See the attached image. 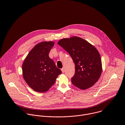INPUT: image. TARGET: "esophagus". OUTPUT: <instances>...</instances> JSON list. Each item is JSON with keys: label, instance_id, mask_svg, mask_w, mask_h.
Segmentation results:
<instances>
[{"label": "esophagus", "instance_id": "34e87169", "mask_svg": "<svg viewBox=\"0 0 125 125\" xmlns=\"http://www.w3.org/2000/svg\"><path fill=\"white\" fill-rule=\"evenodd\" d=\"M61 71L62 73H64L65 72V68H63L61 69Z\"/></svg>", "mask_w": 125, "mask_h": 125}]
</instances>
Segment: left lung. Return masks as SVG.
Here are the masks:
<instances>
[{"instance_id":"obj_1","label":"left lung","mask_w":125,"mask_h":125,"mask_svg":"<svg viewBox=\"0 0 125 125\" xmlns=\"http://www.w3.org/2000/svg\"><path fill=\"white\" fill-rule=\"evenodd\" d=\"M57 43L69 53L74 63L75 73L72 78V83L82 90L94 85L102 72L101 57L97 49L77 36L61 39Z\"/></svg>"}]
</instances>
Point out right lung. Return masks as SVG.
<instances>
[{"label": "right lung", "instance_id": "1", "mask_svg": "<svg viewBox=\"0 0 125 125\" xmlns=\"http://www.w3.org/2000/svg\"><path fill=\"white\" fill-rule=\"evenodd\" d=\"M54 45L52 41H44L37 44L23 62V77L28 85L37 92L48 91L62 73L49 56Z\"/></svg>", "mask_w": 125, "mask_h": 125}]
</instances>
